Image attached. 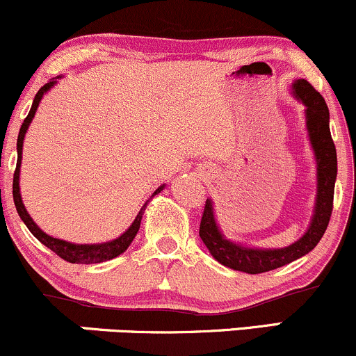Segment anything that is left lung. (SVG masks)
<instances>
[{
    "mask_svg": "<svg viewBox=\"0 0 356 356\" xmlns=\"http://www.w3.org/2000/svg\"><path fill=\"white\" fill-rule=\"evenodd\" d=\"M293 92L298 100L306 105V127L309 132V140L314 149L318 164V194L316 209L312 226L300 241L284 249H252L238 246L231 241L224 239L216 224L212 202L207 199L204 206L199 236L214 259L224 266L248 275L271 271L289 264L298 257L308 254L320 243L328 227L333 211L334 179H337V149H334L332 134H330V112L326 102L320 92L306 80H298L293 85Z\"/></svg>",
    "mask_w": 356,
    "mask_h": 356,
    "instance_id": "8db88e82",
    "label": "left lung"
}]
</instances>
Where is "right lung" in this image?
Segmentation results:
<instances>
[{
    "label": "right lung",
    "instance_id": "obj_1",
    "mask_svg": "<svg viewBox=\"0 0 356 356\" xmlns=\"http://www.w3.org/2000/svg\"><path fill=\"white\" fill-rule=\"evenodd\" d=\"M55 83H56V80H51V81H48V83H44L43 87L38 90V93L35 95L33 105H31L30 113H28L26 118H24L22 129H19L18 144H16V147H18V162H16V169H15V175H13V201H15L16 211H18L19 218H22L23 222L26 224V227L30 229L31 234H33L35 238L38 239L42 244H44L48 249H51L56 256H60L61 259L68 261V263H73V264L104 263V261L113 259V257L122 254V252H124L125 249L130 246V243H132L134 238L137 236L138 227H140V219H142V214H144V209H145L147 204L137 214V218L132 222V226H130L129 229H127L124 234L120 236V238L110 241V243H104V244H72V243H67V241H61V239L51 238V236L44 234V232L33 222V219L30 218V214H28L26 209H24V206L22 202V194H19V165H22L23 138H24V134H26V130H28V125H30L31 120H33L35 112H36V108H38V104H40V100H42L43 93L48 92V90H50ZM161 191H162V186L154 192V195Z\"/></svg>",
    "mask_w": 356,
    "mask_h": 356
}]
</instances>
